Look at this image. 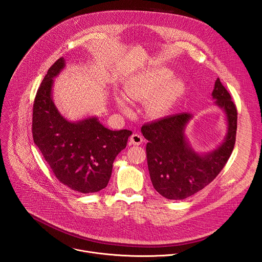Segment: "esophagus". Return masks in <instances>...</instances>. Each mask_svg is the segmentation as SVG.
I'll return each instance as SVG.
<instances>
[{
  "label": "esophagus",
  "mask_w": 262,
  "mask_h": 262,
  "mask_svg": "<svg viewBox=\"0 0 262 262\" xmlns=\"http://www.w3.org/2000/svg\"><path fill=\"white\" fill-rule=\"evenodd\" d=\"M129 142H130L133 145H140V144L143 142V138H142V136L139 135V134H134V135L130 136Z\"/></svg>",
  "instance_id": "obj_1"
}]
</instances>
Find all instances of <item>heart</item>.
Segmentation results:
<instances>
[{
  "instance_id": "obj_1",
  "label": "heart",
  "mask_w": 262,
  "mask_h": 262,
  "mask_svg": "<svg viewBox=\"0 0 262 262\" xmlns=\"http://www.w3.org/2000/svg\"><path fill=\"white\" fill-rule=\"evenodd\" d=\"M172 74L173 71L165 67L139 73L125 86L124 95L132 101L150 99L147 104L148 115L157 118L165 116L185 90L184 81L179 77L171 78ZM116 104L122 113H130V108L123 96L116 97Z\"/></svg>"
}]
</instances>
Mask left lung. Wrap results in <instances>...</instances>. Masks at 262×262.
Returning <instances> with one entry per match:
<instances>
[{
	"instance_id": "1",
	"label": "left lung",
	"mask_w": 262,
	"mask_h": 262,
	"mask_svg": "<svg viewBox=\"0 0 262 262\" xmlns=\"http://www.w3.org/2000/svg\"><path fill=\"white\" fill-rule=\"evenodd\" d=\"M214 104L224 111L227 122L225 139L205 154L195 151L185 137L193 115L179 113L144 124L148 170L154 188L170 200H182L201 191L222 171L235 144L237 111L229 92L216 79L212 90Z\"/></svg>"
}]
</instances>
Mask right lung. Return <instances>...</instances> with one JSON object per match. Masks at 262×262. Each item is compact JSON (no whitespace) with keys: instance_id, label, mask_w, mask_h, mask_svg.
<instances>
[{"instance_id":"add662e5","label":"right lung","mask_w":262,"mask_h":262,"mask_svg":"<svg viewBox=\"0 0 262 262\" xmlns=\"http://www.w3.org/2000/svg\"><path fill=\"white\" fill-rule=\"evenodd\" d=\"M65 67L57 60L48 70L33 104L34 143L60 182L84 194L107 185L118 154L126 147L130 130H111L96 116L69 121L53 100L54 80Z\"/></svg>"}]
</instances>
